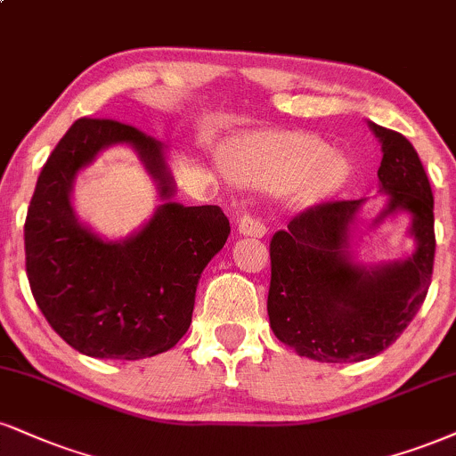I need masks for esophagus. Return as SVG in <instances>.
I'll use <instances>...</instances> for the list:
<instances>
[{
  "mask_svg": "<svg viewBox=\"0 0 456 456\" xmlns=\"http://www.w3.org/2000/svg\"><path fill=\"white\" fill-rule=\"evenodd\" d=\"M238 229L242 235H250V238H263L267 233L265 223L261 218L252 216V214H242L238 218Z\"/></svg>",
  "mask_w": 456,
  "mask_h": 456,
  "instance_id": "1",
  "label": "esophagus"
}]
</instances>
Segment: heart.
Wrapping results in <instances>:
<instances>
[{
	"label": "heart",
	"instance_id": "1",
	"mask_svg": "<svg viewBox=\"0 0 456 456\" xmlns=\"http://www.w3.org/2000/svg\"><path fill=\"white\" fill-rule=\"evenodd\" d=\"M229 174L256 189L278 191L301 184L308 200L333 195L346 183V157L305 131H261L235 140L224 152Z\"/></svg>",
	"mask_w": 456,
	"mask_h": 456
}]
</instances>
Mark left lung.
Masks as SVG:
<instances>
[{
  "label": "left lung",
  "instance_id": "1",
  "mask_svg": "<svg viewBox=\"0 0 456 456\" xmlns=\"http://www.w3.org/2000/svg\"><path fill=\"white\" fill-rule=\"evenodd\" d=\"M382 144L378 167L388 214L412 216L416 250L405 261L365 267L353 261L350 229L363 200L304 210L270 242L267 314L276 338L322 363H354L387 350L412 322L431 284L433 193L419 152L397 131L370 123Z\"/></svg>",
  "mask_w": 456,
  "mask_h": 456
}]
</instances>
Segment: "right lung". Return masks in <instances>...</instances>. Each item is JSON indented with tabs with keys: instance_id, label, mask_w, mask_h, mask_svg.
<instances>
[{
	"instance_id": "obj_1",
	"label": "right lung",
	"mask_w": 456,
	"mask_h": 456,
	"mask_svg": "<svg viewBox=\"0 0 456 456\" xmlns=\"http://www.w3.org/2000/svg\"><path fill=\"white\" fill-rule=\"evenodd\" d=\"M114 143H129L167 201L138 234L108 243L75 218V174ZM166 146L108 118H78L44 163L25 221V267L48 325L95 359L166 353L191 325L201 272L227 242L218 206L172 201Z\"/></svg>"
}]
</instances>
